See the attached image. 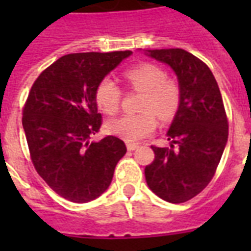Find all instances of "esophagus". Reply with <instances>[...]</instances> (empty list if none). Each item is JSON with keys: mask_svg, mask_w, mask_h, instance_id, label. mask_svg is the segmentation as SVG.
Returning <instances> with one entry per match:
<instances>
[{"mask_svg": "<svg viewBox=\"0 0 251 251\" xmlns=\"http://www.w3.org/2000/svg\"><path fill=\"white\" fill-rule=\"evenodd\" d=\"M126 147H127V151H136V149H138L140 148V145L138 144H131V142H127L126 144Z\"/></svg>", "mask_w": 251, "mask_h": 251, "instance_id": "esophagus-1", "label": "esophagus"}]
</instances>
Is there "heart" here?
<instances>
[{
	"instance_id": "1",
	"label": "heart",
	"mask_w": 251,
	"mask_h": 251,
	"mask_svg": "<svg viewBox=\"0 0 251 251\" xmlns=\"http://www.w3.org/2000/svg\"><path fill=\"white\" fill-rule=\"evenodd\" d=\"M124 77L131 90L142 91L138 114H125L107 122L106 129L113 136L125 141H140L156 130L157 117L169 121L174 118L180 106V87L177 83L165 77V72L152 63H141L124 72ZM94 99L98 109L107 115L120 109L122 91L117 83L103 77L95 87Z\"/></svg>"
}]
</instances>
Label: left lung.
<instances>
[{"label": "left lung", "mask_w": 251, "mask_h": 251, "mask_svg": "<svg viewBox=\"0 0 251 251\" xmlns=\"http://www.w3.org/2000/svg\"><path fill=\"white\" fill-rule=\"evenodd\" d=\"M148 55L168 64L180 87V106L169 127L171 148L153 147L145 167L149 188L169 203H184L214 177L226 147L228 122L221 91L208 66L180 50H153Z\"/></svg>", "instance_id": "1"}]
</instances>
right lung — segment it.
Masks as SVG:
<instances>
[{
  "instance_id": "right-lung-1",
  "label": "right lung",
  "mask_w": 251,
  "mask_h": 251,
  "mask_svg": "<svg viewBox=\"0 0 251 251\" xmlns=\"http://www.w3.org/2000/svg\"><path fill=\"white\" fill-rule=\"evenodd\" d=\"M131 51L64 55L46 68L30 88L23 127L37 174L57 195L75 203L97 199L109 188L125 142L107 136L98 142L102 115L95 87Z\"/></svg>"
}]
</instances>
